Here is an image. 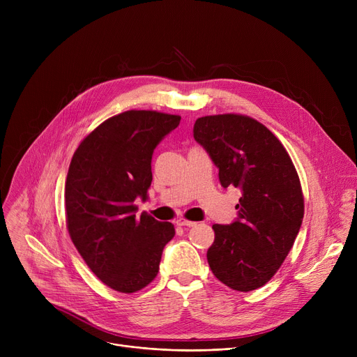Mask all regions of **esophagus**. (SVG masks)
<instances>
[{
  "instance_id": "34e87169",
  "label": "esophagus",
  "mask_w": 357,
  "mask_h": 357,
  "mask_svg": "<svg viewBox=\"0 0 357 357\" xmlns=\"http://www.w3.org/2000/svg\"><path fill=\"white\" fill-rule=\"evenodd\" d=\"M176 224L178 226H183V227H194L195 226V221H191V220H186V218H183V217H181V218H178L176 220Z\"/></svg>"
}]
</instances>
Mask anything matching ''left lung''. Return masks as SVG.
<instances>
[{
    "mask_svg": "<svg viewBox=\"0 0 357 357\" xmlns=\"http://www.w3.org/2000/svg\"><path fill=\"white\" fill-rule=\"evenodd\" d=\"M194 137L217 165L224 188L241 191L238 220L213 226L208 265L226 287L257 289L284 264L303 224L304 195L296 169L279 139L249 116L201 117Z\"/></svg>",
    "mask_w": 357,
    "mask_h": 357,
    "instance_id": "obj_1",
    "label": "left lung"
}]
</instances>
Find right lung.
Wrapping results in <instances>:
<instances>
[{"label": "right lung", "instance_id": "1", "mask_svg": "<svg viewBox=\"0 0 357 357\" xmlns=\"http://www.w3.org/2000/svg\"><path fill=\"white\" fill-rule=\"evenodd\" d=\"M181 116L128 109L109 117L79 143L65 182L70 240L104 285L133 294L156 278L163 248L175 236L169 221L136 215L147 198L152 155Z\"/></svg>", "mask_w": 357, "mask_h": 357}]
</instances>
